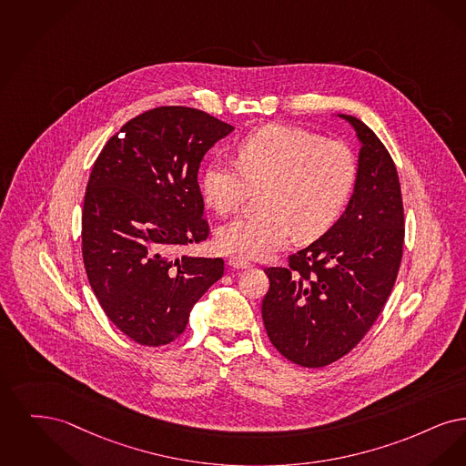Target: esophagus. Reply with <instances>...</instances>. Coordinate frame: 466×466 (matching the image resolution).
Here are the masks:
<instances>
[{"label": "esophagus", "mask_w": 466, "mask_h": 466, "mask_svg": "<svg viewBox=\"0 0 466 466\" xmlns=\"http://www.w3.org/2000/svg\"><path fill=\"white\" fill-rule=\"evenodd\" d=\"M228 263H229L231 268H235V269H243V268H250V266H252L248 261H245L242 258H237V256H235V258H229Z\"/></svg>", "instance_id": "1"}]
</instances>
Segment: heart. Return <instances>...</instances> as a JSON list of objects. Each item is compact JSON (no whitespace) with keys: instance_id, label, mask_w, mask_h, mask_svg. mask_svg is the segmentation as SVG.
I'll use <instances>...</instances> for the list:
<instances>
[{"instance_id":"heart-1","label":"heart","mask_w":466,"mask_h":466,"mask_svg":"<svg viewBox=\"0 0 466 466\" xmlns=\"http://www.w3.org/2000/svg\"><path fill=\"white\" fill-rule=\"evenodd\" d=\"M235 163L205 167V202L218 214H233L259 189V212L226 224L218 245L228 254L264 259L292 237L311 242L343 216L359 181V160L343 141L285 125H268L235 146Z\"/></svg>"}]
</instances>
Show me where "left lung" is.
Returning <instances> with one entry per match:
<instances>
[{
	"mask_svg": "<svg viewBox=\"0 0 466 466\" xmlns=\"http://www.w3.org/2000/svg\"><path fill=\"white\" fill-rule=\"evenodd\" d=\"M362 141L359 181L343 216L317 242L266 268V334L287 360L325 367L350 353L380 317L404 252V205L385 144L341 115Z\"/></svg>",
	"mask_w": 466,
	"mask_h": 466,
	"instance_id": "left-lung-1",
	"label": "left lung"
}]
</instances>
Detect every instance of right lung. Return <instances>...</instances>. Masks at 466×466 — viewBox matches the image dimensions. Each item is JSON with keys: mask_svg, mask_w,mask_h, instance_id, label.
Returning <instances> with one entry per match:
<instances>
[{"mask_svg": "<svg viewBox=\"0 0 466 466\" xmlns=\"http://www.w3.org/2000/svg\"><path fill=\"white\" fill-rule=\"evenodd\" d=\"M233 130L186 106L128 120L94 163L81 216V256L107 319L144 346L172 343L224 273L221 258H176L207 240L198 168Z\"/></svg>", "mask_w": 466, "mask_h": 466, "instance_id": "obj_1", "label": "right lung"}]
</instances>
